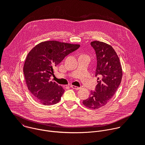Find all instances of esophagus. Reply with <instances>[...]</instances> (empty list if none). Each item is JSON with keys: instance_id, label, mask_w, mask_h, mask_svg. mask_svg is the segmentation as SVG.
I'll return each instance as SVG.
<instances>
[{"instance_id": "34e87169", "label": "esophagus", "mask_w": 145, "mask_h": 145, "mask_svg": "<svg viewBox=\"0 0 145 145\" xmlns=\"http://www.w3.org/2000/svg\"><path fill=\"white\" fill-rule=\"evenodd\" d=\"M71 87L73 89H76V90H78L80 89V87H76V86H71Z\"/></svg>"}]
</instances>
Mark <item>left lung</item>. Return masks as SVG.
Returning a JSON list of instances; mask_svg holds the SVG:
<instances>
[{"mask_svg":"<svg viewBox=\"0 0 145 145\" xmlns=\"http://www.w3.org/2000/svg\"><path fill=\"white\" fill-rule=\"evenodd\" d=\"M91 45L96 56L95 76H98L99 81L95 90L91 91L88 99L82 103L95 110L104 107L112 99L121 83L122 69L119 58L111 45L97 40L92 42Z\"/></svg>","mask_w":145,"mask_h":145,"instance_id":"1","label":"left lung"}]
</instances>
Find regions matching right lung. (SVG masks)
<instances>
[{"mask_svg": "<svg viewBox=\"0 0 145 145\" xmlns=\"http://www.w3.org/2000/svg\"><path fill=\"white\" fill-rule=\"evenodd\" d=\"M79 45L49 40L41 42L29 53L24 73L28 89L37 101L44 105H55L61 100L65 90L50 81L54 68Z\"/></svg>", "mask_w": 145, "mask_h": 145, "instance_id": "add662e5", "label": "right lung"}]
</instances>
